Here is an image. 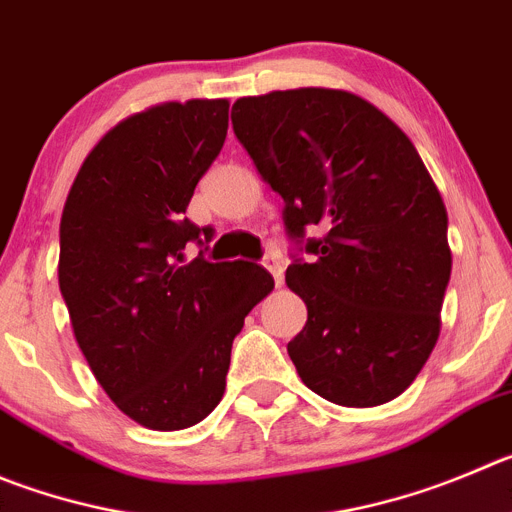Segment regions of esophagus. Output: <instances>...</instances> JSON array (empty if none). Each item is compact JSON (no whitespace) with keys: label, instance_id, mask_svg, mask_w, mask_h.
I'll return each mask as SVG.
<instances>
[{"label":"esophagus","instance_id":"esophagus-1","mask_svg":"<svg viewBox=\"0 0 512 512\" xmlns=\"http://www.w3.org/2000/svg\"><path fill=\"white\" fill-rule=\"evenodd\" d=\"M262 265H265V270L275 278V285L283 283V262H280L278 252H267V255L262 257Z\"/></svg>","mask_w":512,"mask_h":512}]
</instances>
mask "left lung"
Returning a JSON list of instances; mask_svg holds the SVG:
<instances>
[{"mask_svg":"<svg viewBox=\"0 0 512 512\" xmlns=\"http://www.w3.org/2000/svg\"><path fill=\"white\" fill-rule=\"evenodd\" d=\"M232 126L310 255L285 272L308 308L288 343L298 376L341 407L396 399L437 343L452 272L447 209L414 143L369 100L331 88L240 98ZM305 228L322 237L305 241Z\"/></svg>","mask_w":512,"mask_h":512,"instance_id":"8db88e82","label":"left lung"}]
</instances>
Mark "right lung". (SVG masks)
I'll return each instance as SVG.
<instances>
[{
	"instance_id": "right-lung-1",
	"label": "right lung",
	"mask_w": 512,
	"mask_h": 512,
	"mask_svg": "<svg viewBox=\"0 0 512 512\" xmlns=\"http://www.w3.org/2000/svg\"><path fill=\"white\" fill-rule=\"evenodd\" d=\"M229 103L136 113L80 166L60 219V293L90 371L141 427H194L222 401L245 315L275 288L245 260L209 262L212 227L184 217L224 146Z\"/></svg>"
}]
</instances>
